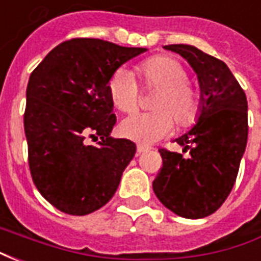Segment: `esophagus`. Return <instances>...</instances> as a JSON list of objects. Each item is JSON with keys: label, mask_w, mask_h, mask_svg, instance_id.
Returning a JSON list of instances; mask_svg holds the SVG:
<instances>
[{"label": "esophagus", "mask_w": 261, "mask_h": 261, "mask_svg": "<svg viewBox=\"0 0 261 261\" xmlns=\"http://www.w3.org/2000/svg\"><path fill=\"white\" fill-rule=\"evenodd\" d=\"M145 151H148L147 147H142V145H138V147H137V155H141V153H144Z\"/></svg>", "instance_id": "34e87169"}]
</instances>
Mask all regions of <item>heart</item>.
<instances>
[{"label":"heart","mask_w":261,"mask_h":261,"mask_svg":"<svg viewBox=\"0 0 261 261\" xmlns=\"http://www.w3.org/2000/svg\"><path fill=\"white\" fill-rule=\"evenodd\" d=\"M138 72L145 85L161 88L162 92H159L153 103L156 112L131 114L121 121L120 131L125 138L149 145L173 131V117L180 127H189L196 121L200 96L189 85V72L179 60L158 56L138 65ZM108 88L114 108L124 113L136 110L140 86L133 71L117 69L109 81Z\"/></svg>","instance_id":"heart-1"}]
</instances>
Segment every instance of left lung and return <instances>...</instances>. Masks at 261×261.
<instances>
[{"instance_id":"8db88e82","label":"left lung","mask_w":261,"mask_h":261,"mask_svg":"<svg viewBox=\"0 0 261 261\" xmlns=\"http://www.w3.org/2000/svg\"><path fill=\"white\" fill-rule=\"evenodd\" d=\"M164 48L180 54L196 72L200 110L190 130L173 141L190 156L159 149L164 165L152 189L172 213L198 219L215 213L235 185L247 142V100L224 61L190 44Z\"/></svg>"}]
</instances>
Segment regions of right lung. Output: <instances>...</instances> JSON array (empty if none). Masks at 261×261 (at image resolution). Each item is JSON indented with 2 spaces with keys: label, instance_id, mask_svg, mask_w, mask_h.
I'll return each instance as SVG.
<instances>
[{
  "label": "right lung",
  "instance_id": "obj_1",
  "mask_svg": "<svg viewBox=\"0 0 261 261\" xmlns=\"http://www.w3.org/2000/svg\"><path fill=\"white\" fill-rule=\"evenodd\" d=\"M144 47L72 39L54 47L31 74L23 117L32 179L46 200L86 215L114 196L136 144L113 138L109 81ZM101 141L87 144L89 138Z\"/></svg>",
  "mask_w": 261,
  "mask_h": 261
}]
</instances>
